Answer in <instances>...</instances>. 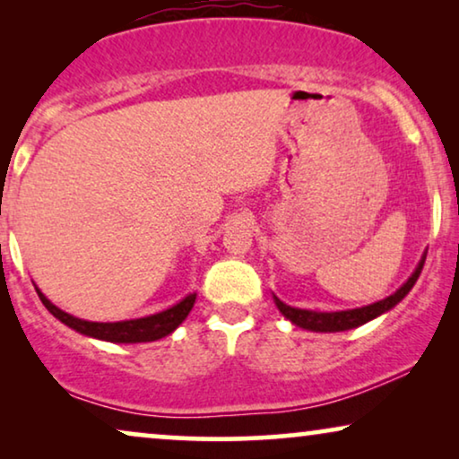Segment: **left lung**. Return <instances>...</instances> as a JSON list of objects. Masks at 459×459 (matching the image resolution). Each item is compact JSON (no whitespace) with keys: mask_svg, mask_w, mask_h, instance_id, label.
Instances as JSON below:
<instances>
[{"mask_svg":"<svg viewBox=\"0 0 459 459\" xmlns=\"http://www.w3.org/2000/svg\"><path fill=\"white\" fill-rule=\"evenodd\" d=\"M424 261H426V255L420 259L416 272L410 275V280L405 281L403 286L399 288L397 292L391 294V297L378 300V303L374 305H366V307H359V309H349V311H330V313H324V311H309V309H297V307H290L286 303H281L278 297H273L275 305H278V309L281 316L286 319H290L294 325H299V328H305V330H311V332H344V330H353L357 325H363L368 322H372L374 317L382 316V313L391 311L394 305L399 303V300H403L407 297V292L411 290L413 284H416L420 273H422V267H424Z\"/></svg>","mask_w":459,"mask_h":459,"instance_id":"obj_1","label":"left lung"}]
</instances>
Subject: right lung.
<instances>
[{
	"label": "right lung",
	"mask_w": 459,
	"mask_h": 459,
	"mask_svg": "<svg viewBox=\"0 0 459 459\" xmlns=\"http://www.w3.org/2000/svg\"><path fill=\"white\" fill-rule=\"evenodd\" d=\"M39 294L41 303L46 305V309L52 313L56 319H60L62 324L68 328L77 330L79 334L98 338V341H108V342H152L159 338L171 334L178 325L187 317V313L192 311L194 300H196V292L187 294L184 300H179L178 305L169 307V309L154 313V316L140 317V319H125V322H87V319H79L71 316V313L62 311L54 303H49L39 288H35Z\"/></svg>",
	"instance_id": "add662e5"
}]
</instances>
